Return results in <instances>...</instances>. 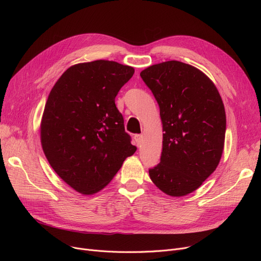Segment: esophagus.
<instances>
[{"label":"esophagus","mask_w":261,"mask_h":261,"mask_svg":"<svg viewBox=\"0 0 261 261\" xmlns=\"http://www.w3.org/2000/svg\"><path fill=\"white\" fill-rule=\"evenodd\" d=\"M134 141H135L136 146H140L142 141H143V135L142 134H135L134 135Z\"/></svg>","instance_id":"34e87169"}]
</instances>
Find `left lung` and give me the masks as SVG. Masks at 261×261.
I'll use <instances>...</instances> for the list:
<instances>
[{
	"label": "left lung",
	"mask_w": 261,
	"mask_h": 261,
	"mask_svg": "<svg viewBox=\"0 0 261 261\" xmlns=\"http://www.w3.org/2000/svg\"><path fill=\"white\" fill-rule=\"evenodd\" d=\"M141 77L159 103L165 132L150 179L169 196L188 195L220 162L226 129L221 96L206 75L180 61L149 66Z\"/></svg>",
	"instance_id": "left-lung-1"
}]
</instances>
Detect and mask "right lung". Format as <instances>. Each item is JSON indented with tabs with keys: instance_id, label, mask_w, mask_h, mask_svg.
Wrapping results in <instances>:
<instances>
[{
	"instance_id": "1",
	"label": "right lung",
	"mask_w": 261,
	"mask_h": 261,
	"mask_svg": "<svg viewBox=\"0 0 261 261\" xmlns=\"http://www.w3.org/2000/svg\"><path fill=\"white\" fill-rule=\"evenodd\" d=\"M133 74V67L115 61L79 63L67 68L48 95L41 144L53 169L78 193H97L136 151L115 106Z\"/></svg>"
}]
</instances>
